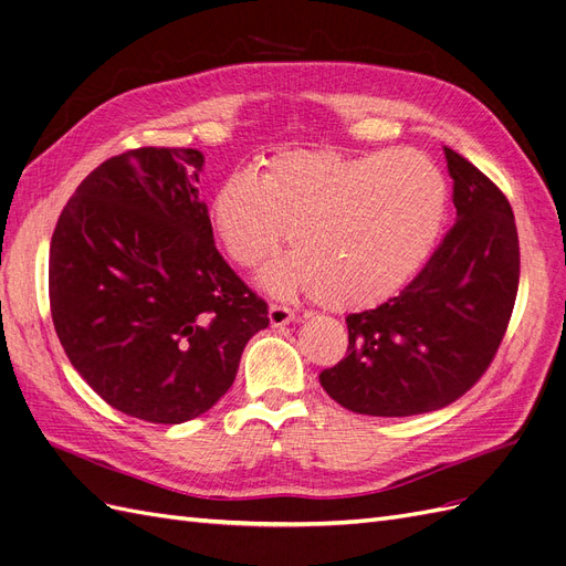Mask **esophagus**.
<instances>
[{
  "label": "esophagus",
  "mask_w": 566,
  "mask_h": 566,
  "mask_svg": "<svg viewBox=\"0 0 566 566\" xmlns=\"http://www.w3.org/2000/svg\"><path fill=\"white\" fill-rule=\"evenodd\" d=\"M295 310H290V306H283V304H271L269 306V321L273 328H281V325H287L295 321Z\"/></svg>",
  "instance_id": "1"
}]
</instances>
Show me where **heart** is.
Returning a JSON list of instances; mask_svg holds the SVG:
<instances>
[{"mask_svg": "<svg viewBox=\"0 0 566 566\" xmlns=\"http://www.w3.org/2000/svg\"><path fill=\"white\" fill-rule=\"evenodd\" d=\"M447 202V179L420 150L297 148L276 153L262 177L238 169L221 179L210 224L245 269L276 256L290 235L297 252L260 276L271 295L310 293L328 310H364L422 269Z\"/></svg>", "mask_w": 566, "mask_h": 566, "instance_id": "b5f03b06", "label": "heart"}]
</instances>
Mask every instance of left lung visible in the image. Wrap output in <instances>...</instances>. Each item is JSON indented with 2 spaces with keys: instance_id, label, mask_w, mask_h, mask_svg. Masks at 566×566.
I'll return each mask as SVG.
<instances>
[{
  "instance_id": "8db88e82",
  "label": "left lung",
  "mask_w": 566,
  "mask_h": 566,
  "mask_svg": "<svg viewBox=\"0 0 566 566\" xmlns=\"http://www.w3.org/2000/svg\"><path fill=\"white\" fill-rule=\"evenodd\" d=\"M455 224L399 297L349 314L347 356L318 380L354 413L406 418L460 399L489 368L515 306L520 238L507 198L455 150Z\"/></svg>"
}]
</instances>
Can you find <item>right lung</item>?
Wrapping results in <instances>:
<instances>
[{
	"mask_svg": "<svg viewBox=\"0 0 566 566\" xmlns=\"http://www.w3.org/2000/svg\"><path fill=\"white\" fill-rule=\"evenodd\" d=\"M196 148H136L98 165L49 250L61 345L101 399L146 422L210 410L235 380L266 302L219 254Z\"/></svg>",
	"mask_w": 566,
	"mask_h": 566,
	"instance_id": "1",
	"label": "right lung"
}]
</instances>
